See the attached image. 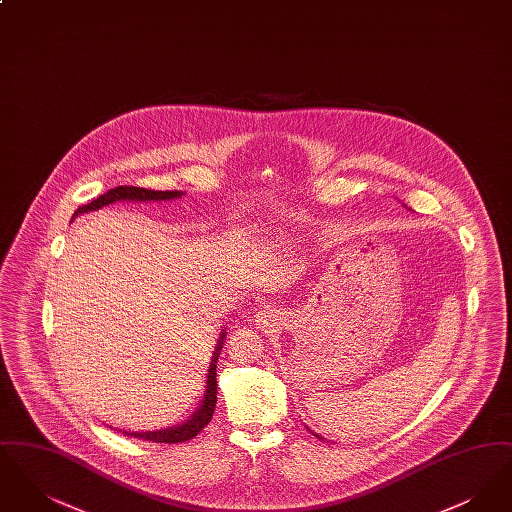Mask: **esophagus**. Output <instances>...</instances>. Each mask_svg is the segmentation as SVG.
<instances>
[{"instance_id": "esophagus-1", "label": "esophagus", "mask_w": 512, "mask_h": 512, "mask_svg": "<svg viewBox=\"0 0 512 512\" xmlns=\"http://www.w3.org/2000/svg\"><path fill=\"white\" fill-rule=\"evenodd\" d=\"M276 320H278V318H276L274 309H265V311H261V313L257 315L255 322H257L259 326H272Z\"/></svg>"}]
</instances>
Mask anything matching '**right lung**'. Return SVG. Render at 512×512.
I'll use <instances>...</instances> for the list:
<instances>
[{
    "label": "right lung",
    "instance_id": "add662e5",
    "mask_svg": "<svg viewBox=\"0 0 512 512\" xmlns=\"http://www.w3.org/2000/svg\"><path fill=\"white\" fill-rule=\"evenodd\" d=\"M180 195H182V192H176V190L174 192H155V190L136 188V186H117V188L109 190L107 194L99 195L98 199L78 207L74 211L73 219L82 215V213H90V211H96V209H101L105 205H111L115 201H124V199L126 201H165V199H174V197H180ZM222 340H224V332H222L219 343L213 351L203 403L195 411L194 416L188 422H184L182 426H176V428L159 430V432H132V434L126 432V436L155 441V443H182V441L194 439L211 422V416H213L215 407H217V361H219L220 349H222Z\"/></svg>",
    "mask_w": 512,
    "mask_h": 512
}]
</instances>
